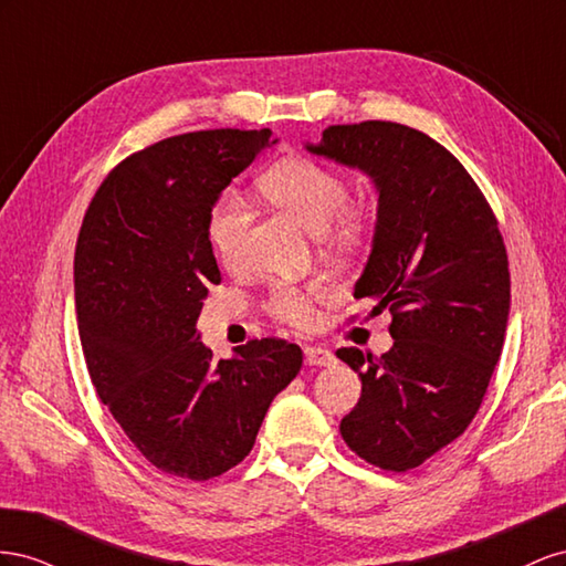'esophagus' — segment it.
I'll use <instances>...</instances> for the list:
<instances>
[{"label":"esophagus","instance_id":"1","mask_svg":"<svg viewBox=\"0 0 566 566\" xmlns=\"http://www.w3.org/2000/svg\"><path fill=\"white\" fill-rule=\"evenodd\" d=\"M305 363L308 365H319V367H329L336 363L334 353L329 348H322V346H308L305 348Z\"/></svg>","mask_w":566,"mask_h":566}]
</instances>
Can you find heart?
<instances>
[{
    "instance_id": "b5f03b06",
    "label": "heart",
    "mask_w": 566,
    "mask_h": 566,
    "mask_svg": "<svg viewBox=\"0 0 566 566\" xmlns=\"http://www.w3.org/2000/svg\"><path fill=\"white\" fill-rule=\"evenodd\" d=\"M258 193L305 230L317 234L319 249L336 263H355L373 247L377 218L373 206L350 201L346 172L308 156L282 158L258 180ZM208 244L222 265H237L244 255L249 216L234 197L220 199L206 224ZM329 298L325 289L280 286L268 308L294 327H311L315 303Z\"/></svg>"
}]
</instances>
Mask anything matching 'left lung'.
I'll use <instances>...</instances> for the list:
<instances>
[{
  "label": "left lung",
  "instance_id": "obj_1",
  "mask_svg": "<svg viewBox=\"0 0 566 566\" xmlns=\"http://www.w3.org/2000/svg\"><path fill=\"white\" fill-rule=\"evenodd\" d=\"M308 149L365 170L379 189L355 296L391 311L394 346L379 358L336 350L363 381L338 429L365 462L408 472L462 436L486 396L510 313L505 241L472 175L415 127L329 125Z\"/></svg>",
  "mask_w": 566,
  "mask_h": 566
}]
</instances>
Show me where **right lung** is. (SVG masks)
Wrapping results in <instances>:
<instances>
[{
  "label": "right lung",
  "mask_w": 566,
  "mask_h": 566,
  "mask_svg": "<svg viewBox=\"0 0 566 566\" xmlns=\"http://www.w3.org/2000/svg\"><path fill=\"white\" fill-rule=\"evenodd\" d=\"M270 130L160 139L108 172L75 244V311L90 379L156 470L208 481L244 460L272 398L303 353L251 338L213 360L197 332L220 270L206 224L220 191L270 144Z\"/></svg>",
  "instance_id": "obj_1"
}]
</instances>
